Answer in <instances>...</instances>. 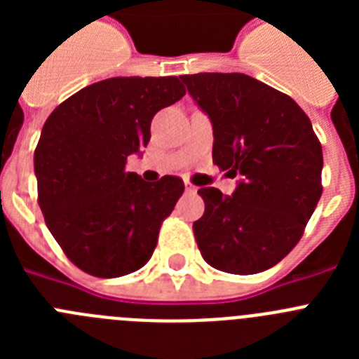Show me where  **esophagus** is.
I'll return each mask as SVG.
<instances>
[{
  "label": "esophagus",
  "mask_w": 359,
  "mask_h": 359,
  "mask_svg": "<svg viewBox=\"0 0 359 359\" xmlns=\"http://www.w3.org/2000/svg\"><path fill=\"white\" fill-rule=\"evenodd\" d=\"M185 190H187V192H189V194H194V192L198 189H196V187L192 185V183H190V182H185Z\"/></svg>",
  "instance_id": "34e87169"
}]
</instances>
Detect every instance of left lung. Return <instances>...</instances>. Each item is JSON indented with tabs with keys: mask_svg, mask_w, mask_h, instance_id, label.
I'll list each match as a JSON object with an SVG mask.
<instances>
[{
	"mask_svg": "<svg viewBox=\"0 0 359 359\" xmlns=\"http://www.w3.org/2000/svg\"><path fill=\"white\" fill-rule=\"evenodd\" d=\"M212 120V158L236 192L198 190L205 214L194 223L203 259L215 269L252 275L297 246L322 196V145L309 116L286 93L244 73L183 75Z\"/></svg>",
	"mask_w": 359,
	"mask_h": 359,
	"instance_id": "1",
	"label": "left lung"
}]
</instances>
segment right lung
Listing matches in <instances>:
<instances>
[{"instance_id": "obj_1", "label": "right lung", "mask_w": 359, "mask_h": 359, "mask_svg": "<svg viewBox=\"0 0 359 359\" xmlns=\"http://www.w3.org/2000/svg\"><path fill=\"white\" fill-rule=\"evenodd\" d=\"M185 95L177 77H113L66 98L44 122L34 152L37 201L73 264L100 278L140 269L182 177L144 182L126 161L151 140V120Z\"/></svg>"}]
</instances>
